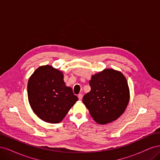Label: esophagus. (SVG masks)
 <instances>
[{"instance_id": "obj_1", "label": "esophagus", "mask_w": 160, "mask_h": 160, "mask_svg": "<svg viewBox=\"0 0 160 160\" xmlns=\"http://www.w3.org/2000/svg\"><path fill=\"white\" fill-rule=\"evenodd\" d=\"M78 98H79V100H81L82 98H83V95H82L81 93L79 94V95H78Z\"/></svg>"}]
</instances>
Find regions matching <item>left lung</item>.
Instances as JSON below:
<instances>
[{
  "mask_svg": "<svg viewBox=\"0 0 160 160\" xmlns=\"http://www.w3.org/2000/svg\"><path fill=\"white\" fill-rule=\"evenodd\" d=\"M91 91L83 103L99 124L113 122L122 115L129 100L128 81L122 72L106 69L95 74L89 81Z\"/></svg>",
  "mask_w": 160,
  "mask_h": 160,
  "instance_id": "left-lung-1",
  "label": "left lung"
}]
</instances>
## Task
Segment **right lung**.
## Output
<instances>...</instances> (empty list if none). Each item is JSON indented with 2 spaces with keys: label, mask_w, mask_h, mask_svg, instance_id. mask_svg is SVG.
<instances>
[{
  "label": "right lung",
  "mask_w": 160,
  "mask_h": 160,
  "mask_svg": "<svg viewBox=\"0 0 160 160\" xmlns=\"http://www.w3.org/2000/svg\"><path fill=\"white\" fill-rule=\"evenodd\" d=\"M28 102L38 118L45 122H61L78 101L70 87H67L61 71L51 65L37 69L27 85Z\"/></svg>",
  "instance_id": "1"
}]
</instances>
